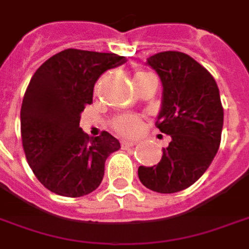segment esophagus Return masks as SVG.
<instances>
[{"label": "esophagus", "mask_w": 249, "mask_h": 249, "mask_svg": "<svg viewBox=\"0 0 249 249\" xmlns=\"http://www.w3.org/2000/svg\"><path fill=\"white\" fill-rule=\"evenodd\" d=\"M121 145H123V148H132V146L136 145V141H133V140H123Z\"/></svg>", "instance_id": "obj_1"}]
</instances>
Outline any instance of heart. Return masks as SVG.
<instances>
[{
    "label": "heart",
    "mask_w": 249,
    "mask_h": 249,
    "mask_svg": "<svg viewBox=\"0 0 249 249\" xmlns=\"http://www.w3.org/2000/svg\"><path fill=\"white\" fill-rule=\"evenodd\" d=\"M146 75H149V73L143 72V71H137L134 73V82L143 78V76H146ZM113 128L120 133L136 134L141 128V120H140L139 116L134 115L119 116V117H116L113 120Z\"/></svg>",
    "instance_id": "obj_1"
}]
</instances>
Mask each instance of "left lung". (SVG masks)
I'll return each mask as SVG.
<instances>
[{
	"label": "left lung",
	"mask_w": 249,
	"mask_h": 249,
	"mask_svg": "<svg viewBox=\"0 0 249 249\" xmlns=\"http://www.w3.org/2000/svg\"><path fill=\"white\" fill-rule=\"evenodd\" d=\"M148 64L163 86L156 126L171 141L157 165L139 167V178L150 190L171 194L190 187L209 169L220 145L224 113L215 79L190 55L162 51Z\"/></svg>",
	"instance_id": "left-lung-1"
}]
</instances>
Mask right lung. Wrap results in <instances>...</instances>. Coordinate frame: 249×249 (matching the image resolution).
Listing matches in <instances>:
<instances>
[{"mask_svg": "<svg viewBox=\"0 0 249 249\" xmlns=\"http://www.w3.org/2000/svg\"><path fill=\"white\" fill-rule=\"evenodd\" d=\"M125 56L67 49L53 55L33 75L21 107V137L27 163L46 189L78 198L100 186L119 140L108 132L89 137L79 126L103 73Z\"/></svg>", "mask_w": 249, "mask_h": 249, "instance_id": "1", "label": "right lung"}]
</instances>
